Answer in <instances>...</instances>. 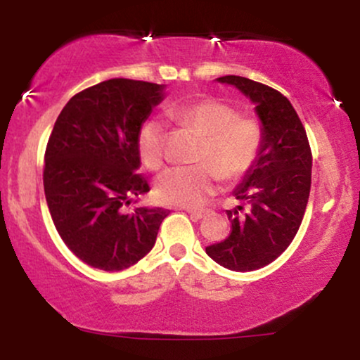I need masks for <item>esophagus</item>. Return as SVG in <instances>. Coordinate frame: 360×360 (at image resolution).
I'll return each instance as SVG.
<instances>
[{"mask_svg":"<svg viewBox=\"0 0 360 360\" xmlns=\"http://www.w3.org/2000/svg\"><path fill=\"white\" fill-rule=\"evenodd\" d=\"M184 210L189 213V217H191L193 220H201V218H205L206 214H208V210H193V208H184Z\"/></svg>","mask_w":360,"mask_h":360,"instance_id":"esophagus-1","label":"esophagus"}]
</instances>
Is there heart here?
Segmentation results:
<instances>
[{
  "mask_svg": "<svg viewBox=\"0 0 360 360\" xmlns=\"http://www.w3.org/2000/svg\"><path fill=\"white\" fill-rule=\"evenodd\" d=\"M169 117L196 127L205 134L200 159L194 166H176L157 177L155 193L169 205L198 206L212 196L223 177L242 176L257 159L262 142L259 123L213 98H200L171 105ZM140 160L148 169H159L166 160V128L160 120H147L139 130Z\"/></svg>",
  "mask_w": 360,
  "mask_h": 360,
  "instance_id": "b5f03b06",
  "label": "heart"
}]
</instances>
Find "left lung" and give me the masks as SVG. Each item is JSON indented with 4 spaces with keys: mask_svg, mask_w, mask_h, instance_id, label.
Instances as JSON below:
<instances>
[{
    "mask_svg": "<svg viewBox=\"0 0 360 360\" xmlns=\"http://www.w3.org/2000/svg\"><path fill=\"white\" fill-rule=\"evenodd\" d=\"M217 81L235 86L254 103L262 142L233 191L242 205L226 210L232 232L206 247V254L226 269L249 272L278 259L298 233L311 188V150L298 113L279 91L240 76Z\"/></svg>",
    "mask_w": 360,
    "mask_h": 360,
    "instance_id": "obj_1",
    "label": "left lung"
}]
</instances>
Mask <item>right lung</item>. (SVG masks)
Masks as SVG:
<instances>
[{"instance_id":"right-lung-1","label":"right lung","mask_w":360,"mask_h":360,"mask_svg":"<svg viewBox=\"0 0 360 360\" xmlns=\"http://www.w3.org/2000/svg\"><path fill=\"white\" fill-rule=\"evenodd\" d=\"M162 100L164 84L120 77L77 93L57 117L45 150V200L62 240L91 267L137 264L169 214L148 206L125 212L150 191L137 174V137Z\"/></svg>"}]
</instances>
